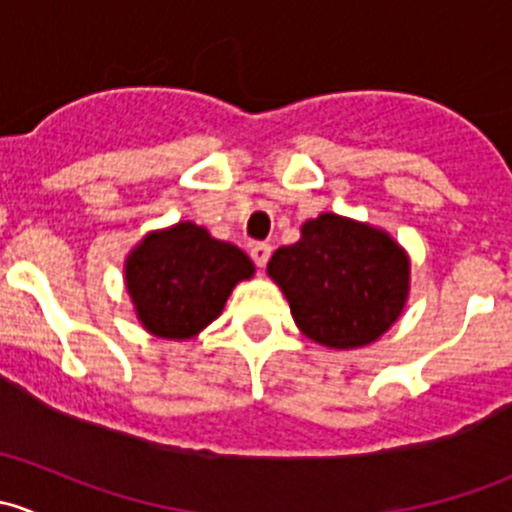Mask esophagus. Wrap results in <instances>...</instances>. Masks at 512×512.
Here are the masks:
<instances>
[{"instance_id":"esophagus-1","label":"esophagus","mask_w":512,"mask_h":512,"mask_svg":"<svg viewBox=\"0 0 512 512\" xmlns=\"http://www.w3.org/2000/svg\"><path fill=\"white\" fill-rule=\"evenodd\" d=\"M270 255H272V245H267V242H252L250 245V257L260 270L267 265Z\"/></svg>"}]
</instances>
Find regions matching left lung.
<instances>
[{
	"mask_svg": "<svg viewBox=\"0 0 512 512\" xmlns=\"http://www.w3.org/2000/svg\"><path fill=\"white\" fill-rule=\"evenodd\" d=\"M297 327L334 349L379 339L399 319L409 292V257L386 232L324 213L302 225L294 245L267 265Z\"/></svg>",
	"mask_w": 512,
	"mask_h": 512,
	"instance_id": "left-lung-1",
	"label": "left lung"
}]
</instances>
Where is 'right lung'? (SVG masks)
Segmentation results:
<instances>
[{
  "label": "right lung",
  "mask_w": 512,
  "mask_h": 512,
  "mask_svg": "<svg viewBox=\"0 0 512 512\" xmlns=\"http://www.w3.org/2000/svg\"><path fill=\"white\" fill-rule=\"evenodd\" d=\"M250 257L205 227L178 223L153 232L126 262L138 319L163 339H188L223 312L232 287L252 277Z\"/></svg>",
  "instance_id": "add662e5"
}]
</instances>
